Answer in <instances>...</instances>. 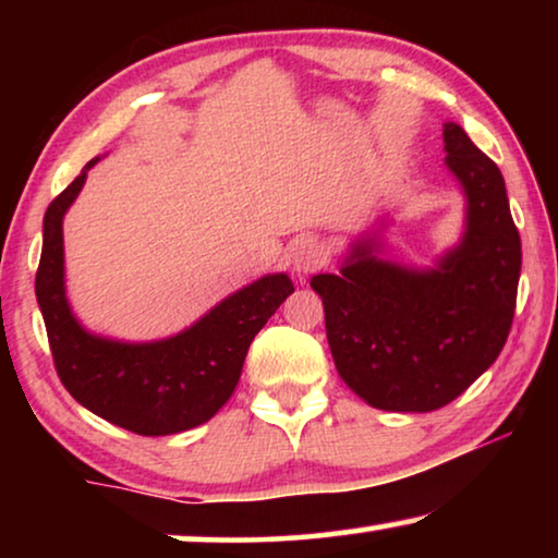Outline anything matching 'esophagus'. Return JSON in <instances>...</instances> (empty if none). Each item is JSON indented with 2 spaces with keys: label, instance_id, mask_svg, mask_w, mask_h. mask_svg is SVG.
Returning <instances> with one entry per match:
<instances>
[{
  "label": "esophagus",
  "instance_id": "1",
  "mask_svg": "<svg viewBox=\"0 0 558 558\" xmlns=\"http://www.w3.org/2000/svg\"><path fill=\"white\" fill-rule=\"evenodd\" d=\"M327 262V251L319 241L315 239H300L292 246V264L300 274H310L325 266Z\"/></svg>",
  "mask_w": 558,
  "mask_h": 558
}]
</instances>
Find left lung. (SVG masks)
Masks as SVG:
<instances>
[{"instance_id":"8db88e82","label":"left lung","mask_w":558,"mask_h":558,"mask_svg":"<svg viewBox=\"0 0 558 558\" xmlns=\"http://www.w3.org/2000/svg\"><path fill=\"white\" fill-rule=\"evenodd\" d=\"M445 149L468 195V231L437 269L380 262L365 241L340 274L310 281L340 378L384 411L447 407L490 368L513 325L521 235L506 180L452 121Z\"/></svg>"}]
</instances>
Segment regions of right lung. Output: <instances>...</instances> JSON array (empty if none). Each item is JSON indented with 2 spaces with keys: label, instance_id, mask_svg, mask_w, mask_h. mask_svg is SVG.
I'll list each match as a JSON object with an SVG mask.
<instances>
[{
  "label": "right lung",
  "instance_id": "right-lung-1",
  "mask_svg": "<svg viewBox=\"0 0 558 558\" xmlns=\"http://www.w3.org/2000/svg\"><path fill=\"white\" fill-rule=\"evenodd\" d=\"M48 205L43 256L35 274L52 363L65 391L96 416L142 437L201 426L231 399L251 340L294 292L287 274L243 287L201 323L159 342H113L83 330L63 287V216L86 182L88 167Z\"/></svg>",
  "mask_w": 558,
  "mask_h": 558
}]
</instances>
